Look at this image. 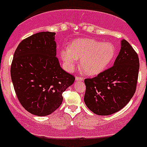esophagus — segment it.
<instances>
[{"mask_svg":"<svg viewBox=\"0 0 147 147\" xmlns=\"http://www.w3.org/2000/svg\"><path fill=\"white\" fill-rule=\"evenodd\" d=\"M75 80H76V81H83V78H82V77L76 76V78H75Z\"/></svg>","mask_w":147,"mask_h":147,"instance_id":"34e87169","label":"esophagus"}]
</instances>
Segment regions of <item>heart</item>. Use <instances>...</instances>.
<instances>
[{"label":"heart","instance_id":"heart-1","mask_svg":"<svg viewBox=\"0 0 147 147\" xmlns=\"http://www.w3.org/2000/svg\"><path fill=\"white\" fill-rule=\"evenodd\" d=\"M115 54L113 44L94 39H80L61 49L60 57L66 70L72 71L80 59V67L88 75H96L109 66Z\"/></svg>","mask_w":147,"mask_h":147}]
</instances>
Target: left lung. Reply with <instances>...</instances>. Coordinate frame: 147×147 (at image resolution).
Wrapping results in <instances>:
<instances>
[{"label": "left lung", "mask_w": 147, "mask_h": 147, "mask_svg": "<svg viewBox=\"0 0 147 147\" xmlns=\"http://www.w3.org/2000/svg\"><path fill=\"white\" fill-rule=\"evenodd\" d=\"M139 70L138 54L125 40L113 66L85 80L84 101L96 115H109L123 109L135 94Z\"/></svg>", "instance_id": "8db88e82"}]
</instances>
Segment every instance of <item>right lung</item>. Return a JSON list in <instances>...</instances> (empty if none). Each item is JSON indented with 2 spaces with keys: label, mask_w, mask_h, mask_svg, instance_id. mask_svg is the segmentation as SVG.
Wrapping results in <instances>:
<instances>
[{
  "label": "right lung",
  "mask_w": 147,
  "mask_h": 147,
  "mask_svg": "<svg viewBox=\"0 0 147 147\" xmlns=\"http://www.w3.org/2000/svg\"><path fill=\"white\" fill-rule=\"evenodd\" d=\"M55 35L41 32L23 40L11 67L18 99L27 112L37 116H47L58 109L62 93L75 80L60 67Z\"/></svg>",
  "instance_id": "1"
}]
</instances>
